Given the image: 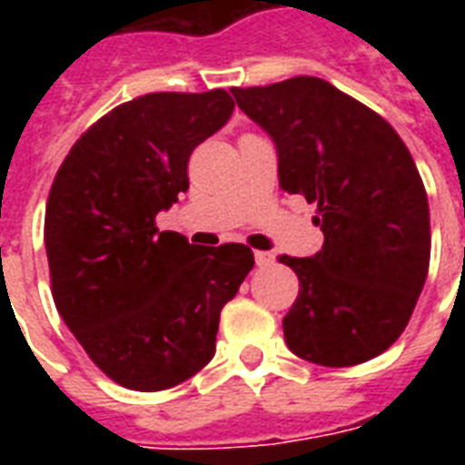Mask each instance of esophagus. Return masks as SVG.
Returning <instances> with one entry per match:
<instances>
[{"label":"esophagus","instance_id":"34e87169","mask_svg":"<svg viewBox=\"0 0 465 465\" xmlns=\"http://www.w3.org/2000/svg\"><path fill=\"white\" fill-rule=\"evenodd\" d=\"M255 265L258 268H265V265H272L275 262V255L268 253V251H255Z\"/></svg>","mask_w":465,"mask_h":465}]
</instances>
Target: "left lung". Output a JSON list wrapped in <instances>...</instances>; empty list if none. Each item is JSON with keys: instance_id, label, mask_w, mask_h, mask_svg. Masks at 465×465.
Masks as SVG:
<instances>
[{"instance_id": "obj_1", "label": "left lung", "mask_w": 465, "mask_h": 465, "mask_svg": "<svg viewBox=\"0 0 465 465\" xmlns=\"http://www.w3.org/2000/svg\"><path fill=\"white\" fill-rule=\"evenodd\" d=\"M232 94L275 142L280 188L318 204L325 236L313 258L280 255L299 277L287 347L321 367L381 354L430 270V204L411 152L379 113L318 76Z\"/></svg>"}]
</instances>
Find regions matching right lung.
<instances>
[{"label":"right lung","instance_id":"right-lung-1","mask_svg":"<svg viewBox=\"0 0 465 465\" xmlns=\"http://www.w3.org/2000/svg\"><path fill=\"white\" fill-rule=\"evenodd\" d=\"M224 89L147 94L69 149L45 210L54 306L91 361L133 391H163L214 357L219 313L253 268L243 243L200 248L159 232L188 190L193 149L232 118Z\"/></svg>","mask_w":465,"mask_h":465}]
</instances>
